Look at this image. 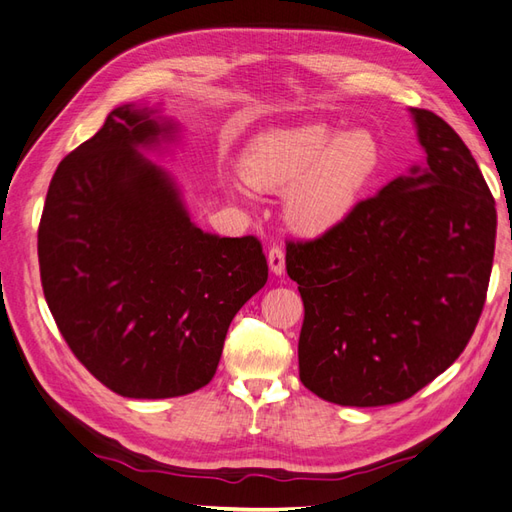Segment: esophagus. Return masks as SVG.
<instances>
[{
	"instance_id": "obj_1",
	"label": "esophagus",
	"mask_w": 512,
	"mask_h": 512,
	"mask_svg": "<svg viewBox=\"0 0 512 512\" xmlns=\"http://www.w3.org/2000/svg\"><path fill=\"white\" fill-rule=\"evenodd\" d=\"M268 266L272 270V275H283L285 272V253L281 246H272L268 251Z\"/></svg>"
}]
</instances>
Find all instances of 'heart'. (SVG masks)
Masks as SVG:
<instances>
[{
	"mask_svg": "<svg viewBox=\"0 0 512 512\" xmlns=\"http://www.w3.org/2000/svg\"><path fill=\"white\" fill-rule=\"evenodd\" d=\"M240 174L261 192L283 194L294 231L320 235L347 220L382 174V146L368 128L325 124L272 128L246 146Z\"/></svg>",
	"mask_w": 512,
	"mask_h": 512,
	"instance_id": "obj_1",
	"label": "heart"
}]
</instances>
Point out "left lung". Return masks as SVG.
<instances>
[{
	"instance_id": "left-lung-1",
	"label": "left lung",
	"mask_w": 512,
	"mask_h": 512,
	"mask_svg": "<svg viewBox=\"0 0 512 512\" xmlns=\"http://www.w3.org/2000/svg\"><path fill=\"white\" fill-rule=\"evenodd\" d=\"M410 115L425 161L336 229L285 251L305 307L301 382L338 406L410 399L447 371L489 288L497 229L489 185L445 120L425 109Z\"/></svg>"
}]
</instances>
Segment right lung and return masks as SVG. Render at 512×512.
<instances>
[{
	"label": "right lung",
	"instance_id": "add662e5",
	"mask_svg": "<svg viewBox=\"0 0 512 512\" xmlns=\"http://www.w3.org/2000/svg\"><path fill=\"white\" fill-rule=\"evenodd\" d=\"M178 135L159 104L117 106L56 168L39 224L58 329L98 382L130 399L207 386L233 316L268 281L257 237L200 231L172 174L144 154Z\"/></svg>",
	"mask_w": 512,
	"mask_h": 512
}]
</instances>
